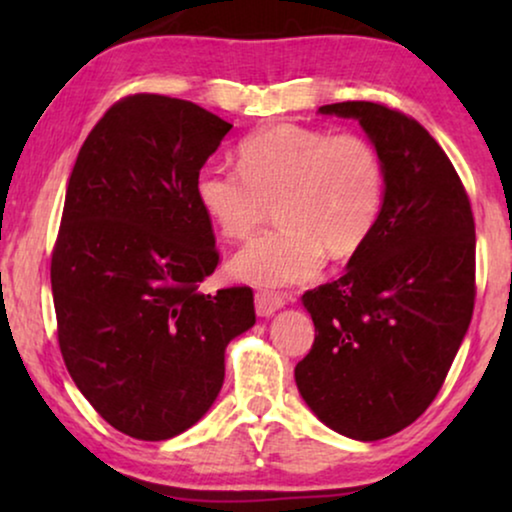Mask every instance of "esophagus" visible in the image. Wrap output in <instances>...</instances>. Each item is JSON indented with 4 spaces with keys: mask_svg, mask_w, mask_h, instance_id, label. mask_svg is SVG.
Masks as SVG:
<instances>
[{
    "mask_svg": "<svg viewBox=\"0 0 512 512\" xmlns=\"http://www.w3.org/2000/svg\"><path fill=\"white\" fill-rule=\"evenodd\" d=\"M284 307V298L277 296V293H256V314L258 317H272L277 310H282Z\"/></svg>",
    "mask_w": 512,
    "mask_h": 512,
    "instance_id": "1",
    "label": "esophagus"
}]
</instances>
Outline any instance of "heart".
Returning a JSON list of instances; mask_svg holds the SVG:
<instances>
[{
    "instance_id": "heart-1",
    "label": "heart",
    "mask_w": 512,
    "mask_h": 512,
    "mask_svg": "<svg viewBox=\"0 0 512 512\" xmlns=\"http://www.w3.org/2000/svg\"><path fill=\"white\" fill-rule=\"evenodd\" d=\"M240 170L207 163L195 174V200L226 240H244L277 209V230L230 258L240 282L284 289L324 268L326 251L349 258L380 221L387 167L368 137L282 123L240 144Z\"/></svg>"
}]
</instances>
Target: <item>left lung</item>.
Segmentation results:
<instances>
[{"mask_svg": "<svg viewBox=\"0 0 512 512\" xmlns=\"http://www.w3.org/2000/svg\"><path fill=\"white\" fill-rule=\"evenodd\" d=\"M319 114L359 121L384 158L387 195L345 275L303 296L317 335L296 384L328 429L373 443L429 408L464 342L475 223L450 158L417 121L375 102Z\"/></svg>", "mask_w": 512, "mask_h": 512, "instance_id": "8db88e82", "label": "left lung"}]
</instances>
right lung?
I'll return each instance as SVG.
<instances>
[{"label": "right lung", "mask_w": 512, "mask_h": 512, "mask_svg": "<svg viewBox=\"0 0 512 512\" xmlns=\"http://www.w3.org/2000/svg\"><path fill=\"white\" fill-rule=\"evenodd\" d=\"M230 128L177 97H125L69 177L51 261L60 352L86 401L130 438L200 422L228 342L256 324L249 286L198 289L219 251L193 184Z\"/></svg>", "instance_id": "1"}]
</instances>
